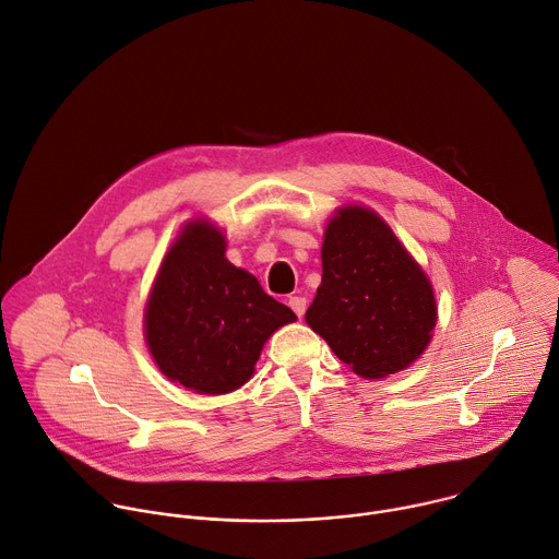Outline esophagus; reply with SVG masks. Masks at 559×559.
<instances>
[{
	"label": "esophagus",
	"mask_w": 559,
	"mask_h": 559,
	"mask_svg": "<svg viewBox=\"0 0 559 559\" xmlns=\"http://www.w3.org/2000/svg\"><path fill=\"white\" fill-rule=\"evenodd\" d=\"M288 306L293 308V312H295L297 317H304V312H306V297L295 295V297L288 299Z\"/></svg>",
	"instance_id": "34e87169"
}]
</instances>
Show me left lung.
<instances>
[{
  "instance_id": "obj_1",
  "label": "left lung",
  "mask_w": 559,
  "mask_h": 559,
  "mask_svg": "<svg viewBox=\"0 0 559 559\" xmlns=\"http://www.w3.org/2000/svg\"><path fill=\"white\" fill-rule=\"evenodd\" d=\"M321 286L308 325L359 377L405 370L436 325L429 280L385 222L366 206L330 219L321 247Z\"/></svg>"
}]
</instances>
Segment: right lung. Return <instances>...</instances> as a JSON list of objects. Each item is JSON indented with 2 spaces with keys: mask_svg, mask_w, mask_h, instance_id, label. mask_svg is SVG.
<instances>
[{
  "mask_svg": "<svg viewBox=\"0 0 559 559\" xmlns=\"http://www.w3.org/2000/svg\"><path fill=\"white\" fill-rule=\"evenodd\" d=\"M225 236L189 222L163 260L145 308V337L160 372L200 394L245 385L271 334L295 312L225 258Z\"/></svg>",
  "mask_w": 559,
  "mask_h": 559,
  "instance_id": "add662e5",
  "label": "right lung"
}]
</instances>
